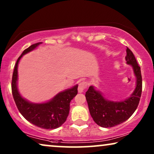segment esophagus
I'll use <instances>...</instances> for the list:
<instances>
[{
    "mask_svg": "<svg viewBox=\"0 0 154 154\" xmlns=\"http://www.w3.org/2000/svg\"><path fill=\"white\" fill-rule=\"evenodd\" d=\"M87 86H88L87 82L85 81L81 82V83H79V88H78V91H79V92H80V93H81V92H83L84 91V90L87 88Z\"/></svg>",
    "mask_w": 154,
    "mask_h": 154,
    "instance_id": "1",
    "label": "esophagus"
}]
</instances>
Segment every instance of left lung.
Wrapping results in <instances>:
<instances>
[{
	"label": "left lung",
	"mask_w": 154,
	"mask_h": 154,
	"mask_svg": "<svg viewBox=\"0 0 154 154\" xmlns=\"http://www.w3.org/2000/svg\"><path fill=\"white\" fill-rule=\"evenodd\" d=\"M126 52L125 60L128 64L132 66L136 77V88L130 97L121 102L107 100L92 85L85 92L90 115L93 121L102 128L114 127L127 121L135 111L140 102L142 90L140 66L131 50L127 48Z\"/></svg>",
	"instance_id": "left-lung-1"
}]
</instances>
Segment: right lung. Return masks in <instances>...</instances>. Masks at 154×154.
Wrapping results in <instances>:
<instances>
[{
	"label": "right lung",
	"mask_w": 154,
	"mask_h": 154,
	"mask_svg": "<svg viewBox=\"0 0 154 154\" xmlns=\"http://www.w3.org/2000/svg\"><path fill=\"white\" fill-rule=\"evenodd\" d=\"M42 43L31 45L24 50L14 65L12 79V92L18 110L29 122L43 129L52 130L60 127L68 117L70 102L78 93V85L61 92L49 102L35 104L31 103L20 95L17 89V67L24 54L32 51Z\"/></svg>",
	"instance_id": "obj_1"
}]
</instances>
